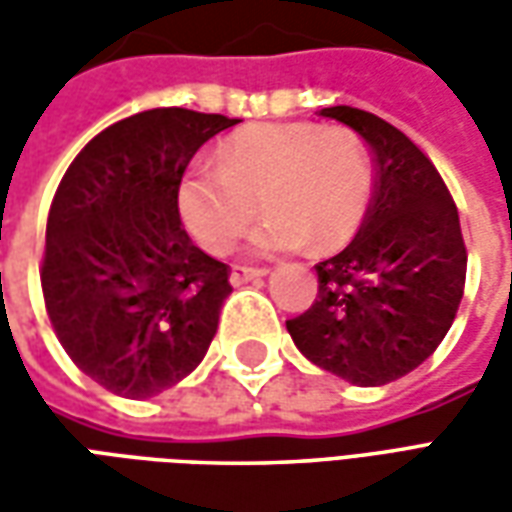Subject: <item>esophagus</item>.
<instances>
[{
  "instance_id": "34e87169",
  "label": "esophagus",
  "mask_w": 512,
  "mask_h": 512,
  "mask_svg": "<svg viewBox=\"0 0 512 512\" xmlns=\"http://www.w3.org/2000/svg\"><path fill=\"white\" fill-rule=\"evenodd\" d=\"M266 274H268L266 268L233 266V271H230V282H233L235 288H238V285H246V282H252V279H260V277H266Z\"/></svg>"
}]
</instances>
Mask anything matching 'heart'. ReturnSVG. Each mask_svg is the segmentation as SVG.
Returning <instances> with one entry per match:
<instances>
[{
    "mask_svg": "<svg viewBox=\"0 0 512 512\" xmlns=\"http://www.w3.org/2000/svg\"><path fill=\"white\" fill-rule=\"evenodd\" d=\"M373 169L359 139L312 123H255L216 147V161H194L175 183V211L205 252H227L255 219L249 252L279 255L312 241L345 244L365 219Z\"/></svg>",
    "mask_w": 512,
    "mask_h": 512,
    "instance_id": "1",
    "label": "heart"
}]
</instances>
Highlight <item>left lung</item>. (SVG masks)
Wrapping results in <instances>:
<instances>
[{"label":"left lung","mask_w":512,"mask_h":512,"mask_svg":"<svg viewBox=\"0 0 512 512\" xmlns=\"http://www.w3.org/2000/svg\"><path fill=\"white\" fill-rule=\"evenodd\" d=\"M318 115L370 145L376 186L354 241L315 266L318 296L288 332L312 365L381 386L422 365L455 321L466 285L458 208L439 169L400 128L356 106Z\"/></svg>","instance_id":"1"}]
</instances>
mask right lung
Returning <instances> with one entry per match:
<instances>
[{"label": "right lung", "mask_w": 512, "mask_h": 512, "mask_svg": "<svg viewBox=\"0 0 512 512\" xmlns=\"http://www.w3.org/2000/svg\"><path fill=\"white\" fill-rule=\"evenodd\" d=\"M238 120L180 106L126 117L62 175L40 285L73 365L120 397H153L200 365L230 293L222 260L191 244L175 183Z\"/></svg>", "instance_id": "obj_1"}]
</instances>
